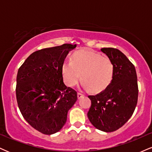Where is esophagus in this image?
<instances>
[{"label":"esophagus","instance_id":"34e87169","mask_svg":"<svg viewBox=\"0 0 152 152\" xmlns=\"http://www.w3.org/2000/svg\"><path fill=\"white\" fill-rule=\"evenodd\" d=\"M77 96H78V99H80V98H81L82 97H83V96H84V95H83V94H82L81 93L78 92V94H77Z\"/></svg>","mask_w":152,"mask_h":152}]
</instances>
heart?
Listing matches in <instances>:
<instances>
[{
	"instance_id": "heart-1",
	"label": "heart",
	"mask_w": 152,
	"mask_h": 152,
	"mask_svg": "<svg viewBox=\"0 0 152 152\" xmlns=\"http://www.w3.org/2000/svg\"><path fill=\"white\" fill-rule=\"evenodd\" d=\"M115 71L114 63L109 57L88 49L75 52L71 62L62 66V74L67 86L76 85L81 75L85 87L96 93L105 91L112 83Z\"/></svg>"
}]
</instances>
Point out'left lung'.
I'll return each instance as SVG.
<instances>
[{
    "instance_id": "left-lung-1",
    "label": "left lung",
    "mask_w": 152,
    "mask_h": 152,
    "mask_svg": "<svg viewBox=\"0 0 152 152\" xmlns=\"http://www.w3.org/2000/svg\"><path fill=\"white\" fill-rule=\"evenodd\" d=\"M100 50L114 63L115 76L105 91L88 96L91 106L87 115L96 128L111 132L125 125L134 113L138 99L137 76L134 66L119 49Z\"/></svg>"
}]
</instances>
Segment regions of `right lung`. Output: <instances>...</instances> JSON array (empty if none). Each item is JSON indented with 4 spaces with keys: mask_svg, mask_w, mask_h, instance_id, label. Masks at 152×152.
Instances as JSON below:
<instances>
[{
    "mask_svg": "<svg viewBox=\"0 0 152 152\" xmlns=\"http://www.w3.org/2000/svg\"><path fill=\"white\" fill-rule=\"evenodd\" d=\"M76 45L64 44L31 54L17 75L16 98L25 120L45 134L57 132L77 100V92L64 83L62 66Z\"/></svg>",
    "mask_w": 152,
    "mask_h": 152,
    "instance_id": "1",
    "label": "right lung"
}]
</instances>
